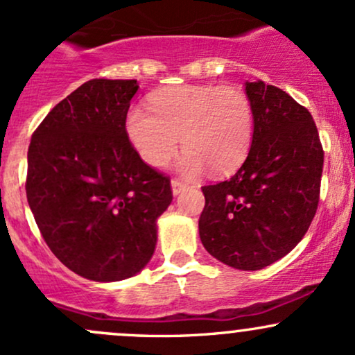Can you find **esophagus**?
<instances>
[{
  "label": "esophagus",
  "instance_id": "obj_1",
  "mask_svg": "<svg viewBox=\"0 0 355 355\" xmlns=\"http://www.w3.org/2000/svg\"><path fill=\"white\" fill-rule=\"evenodd\" d=\"M187 187L189 185H187L184 180H178V178H173V180H171V190H173V196H178V193L184 192Z\"/></svg>",
  "mask_w": 355,
  "mask_h": 355
}]
</instances>
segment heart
<instances>
[{
  "label": "heart",
  "mask_w": 355,
  "mask_h": 355,
  "mask_svg": "<svg viewBox=\"0 0 355 355\" xmlns=\"http://www.w3.org/2000/svg\"><path fill=\"white\" fill-rule=\"evenodd\" d=\"M150 106L131 107L126 116V133L148 165H166L180 136L187 150L178 168L189 177L205 166L214 175L232 173L251 150L254 109L243 89L175 85L151 94Z\"/></svg>",
  "instance_id": "1"
}]
</instances>
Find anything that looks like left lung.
Returning <instances> with one entry per match:
<instances>
[{
	"instance_id": "1",
	"label": "left lung",
	"mask_w": 355,
	"mask_h": 355,
	"mask_svg": "<svg viewBox=\"0 0 355 355\" xmlns=\"http://www.w3.org/2000/svg\"><path fill=\"white\" fill-rule=\"evenodd\" d=\"M254 136L229 180L202 187L198 234L209 254L256 271L286 256L309 231L318 198L323 148L309 109L275 85L246 83Z\"/></svg>"
}]
</instances>
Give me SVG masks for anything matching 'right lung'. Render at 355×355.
<instances>
[{
	"label": "right lung",
	"instance_id": "obj_1",
	"mask_svg": "<svg viewBox=\"0 0 355 355\" xmlns=\"http://www.w3.org/2000/svg\"><path fill=\"white\" fill-rule=\"evenodd\" d=\"M136 80L92 79L57 104L28 146L26 198L46 246L92 282L146 266L170 178L143 162L126 133Z\"/></svg>",
	"mask_w": 355,
	"mask_h": 355
}]
</instances>
